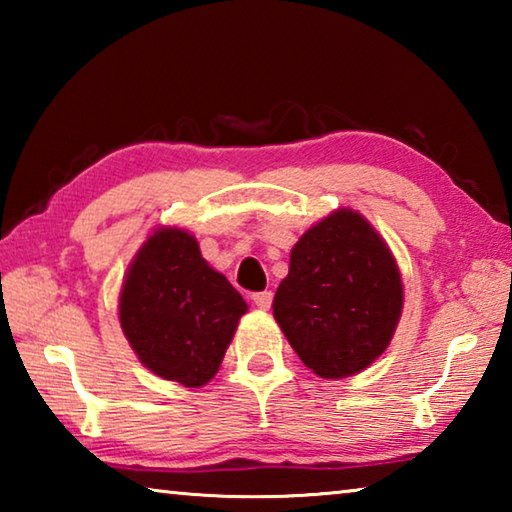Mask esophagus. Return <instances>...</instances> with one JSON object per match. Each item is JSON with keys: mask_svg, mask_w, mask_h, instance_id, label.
<instances>
[{"mask_svg": "<svg viewBox=\"0 0 512 512\" xmlns=\"http://www.w3.org/2000/svg\"><path fill=\"white\" fill-rule=\"evenodd\" d=\"M253 302L255 305L259 307V309H268L271 307V302H273V293L271 291H259V293H253Z\"/></svg>", "mask_w": 512, "mask_h": 512, "instance_id": "1", "label": "esophagus"}]
</instances>
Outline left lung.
I'll use <instances>...</instances> for the list:
<instances>
[{
  "label": "left lung",
  "instance_id": "left-lung-1",
  "mask_svg": "<svg viewBox=\"0 0 512 512\" xmlns=\"http://www.w3.org/2000/svg\"><path fill=\"white\" fill-rule=\"evenodd\" d=\"M404 284L386 239L366 216L339 207L291 248L273 316L300 361L323 379L375 363L400 323Z\"/></svg>",
  "mask_w": 512,
  "mask_h": 512
}]
</instances>
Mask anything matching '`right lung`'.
Segmentation results:
<instances>
[{"instance_id": "add662e5", "label": "right lung", "mask_w": 512, "mask_h": 512, "mask_svg": "<svg viewBox=\"0 0 512 512\" xmlns=\"http://www.w3.org/2000/svg\"><path fill=\"white\" fill-rule=\"evenodd\" d=\"M121 332L153 375L201 388L219 370L248 305L176 225L155 228L119 291Z\"/></svg>"}]
</instances>
